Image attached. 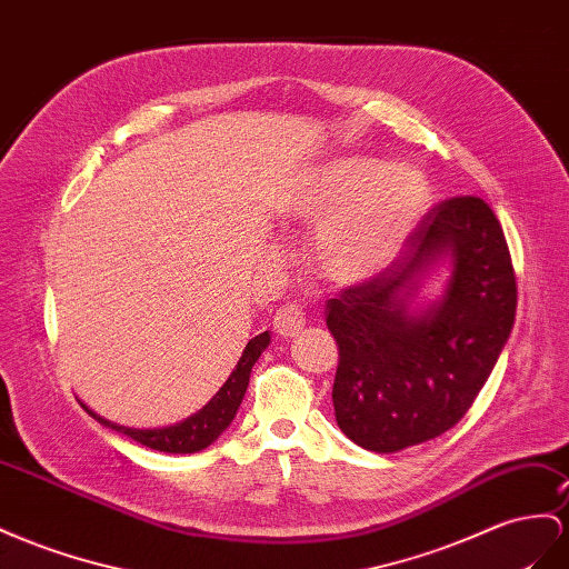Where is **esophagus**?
<instances>
[{"mask_svg":"<svg viewBox=\"0 0 569 569\" xmlns=\"http://www.w3.org/2000/svg\"><path fill=\"white\" fill-rule=\"evenodd\" d=\"M274 332L282 337H295L306 326V313L299 309L297 303H282L278 311H274Z\"/></svg>","mask_w":569,"mask_h":569,"instance_id":"esophagus-1","label":"esophagus"}]
</instances>
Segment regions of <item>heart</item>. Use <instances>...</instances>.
Returning <instances> with one entry per match:
<instances>
[{
  "instance_id": "heart-1",
  "label": "heart",
  "mask_w": 569,
  "mask_h": 569,
  "mask_svg": "<svg viewBox=\"0 0 569 569\" xmlns=\"http://www.w3.org/2000/svg\"><path fill=\"white\" fill-rule=\"evenodd\" d=\"M431 206V183L417 167L382 170L349 160L316 177L291 203V214L320 222L313 263L330 280H359L386 266Z\"/></svg>"
}]
</instances>
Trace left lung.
<instances>
[{
    "label": "left lung",
    "mask_w": 569,
    "mask_h": 569,
    "mask_svg": "<svg viewBox=\"0 0 569 569\" xmlns=\"http://www.w3.org/2000/svg\"><path fill=\"white\" fill-rule=\"evenodd\" d=\"M453 256L440 305L413 317L416 278ZM517 282L508 241L483 198L436 203L390 268L328 299L337 361L332 405L342 433L371 452L433 440L465 417L508 342Z\"/></svg>",
    "instance_id": "left-lung-1"
}]
</instances>
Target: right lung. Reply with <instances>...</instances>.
<instances>
[{
	"mask_svg": "<svg viewBox=\"0 0 569 569\" xmlns=\"http://www.w3.org/2000/svg\"><path fill=\"white\" fill-rule=\"evenodd\" d=\"M268 342H270L268 330L256 335L253 340L247 345V349H243V355H241L237 368L232 371V376L227 378V382L220 388V392L214 395L201 411L193 413V417L187 419L183 423H177V426H170V428H158V431H138V428H124V426L110 423L107 419L98 417L96 411H90L83 402H81V407L96 421L133 438L136 442L146 445V448H150V450L172 452V455H189V452L206 450L208 445L212 440H218V436L224 431V428L232 423L234 413H237L241 399H243V392H247V388H249L251 368L258 361L260 351L268 347Z\"/></svg>",
	"mask_w": 569,
	"mask_h": 569,
	"instance_id": "add662e5",
	"label": "right lung"
}]
</instances>
